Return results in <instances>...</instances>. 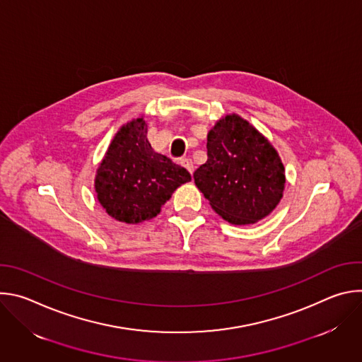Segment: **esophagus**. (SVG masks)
I'll list each match as a JSON object with an SVG mask.
<instances>
[{"instance_id":"1","label":"esophagus","mask_w":362,"mask_h":362,"mask_svg":"<svg viewBox=\"0 0 362 362\" xmlns=\"http://www.w3.org/2000/svg\"><path fill=\"white\" fill-rule=\"evenodd\" d=\"M180 163H182V166H183V168H186V169L189 170V173H190V175H193V162H192V159L185 158V159H182V160H180Z\"/></svg>"}]
</instances>
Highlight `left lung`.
I'll list each match as a JSON object with an SVG mask.
<instances>
[{"label": "left lung", "instance_id": "obj_1", "mask_svg": "<svg viewBox=\"0 0 362 362\" xmlns=\"http://www.w3.org/2000/svg\"><path fill=\"white\" fill-rule=\"evenodd\" d=\"M208 160L193 173L212 209L232 225L267 218L282 199L285 168L275 147L238 115L208 133Z\"/></svg>", "mask_w": 362, "mask_h": 362}]
</instances>
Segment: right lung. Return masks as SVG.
<instances>
[{"mask_svg": "<svg viewBox=\"0 0 362 362\" xmlns=\"http://www.w3.org/2000/svg\"><path fill=\"white\" fill-rule=\"evenodd\" d=\"M190 173L156 153L147 140L143 117L120 127L94 179L97 199L119 222L140 223L160 214L162 206Z\"/></svg>", "mask_w": 362, "mask_h": 362, "instance_id": "1", "label": "right lung"}]
</instances>
